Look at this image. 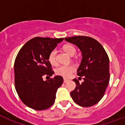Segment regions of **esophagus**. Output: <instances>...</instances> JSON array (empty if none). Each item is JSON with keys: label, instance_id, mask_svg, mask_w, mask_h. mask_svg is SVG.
Instances as JSON below:
<instances>
[{"label": "esophagus", "instance_id": "esophagus-1", "mask_svg": "<svg viewBox=\"0 0 125 125\" xmlns=\"http://www.w3.org/2000/svg\"><path fill=\"white\" fill-rule=\"evenodd\" d=\"M68 82V80H67V79H64V80H63V82L64 83H66V82Z\"/></svg>", "mask_w": 125, "mask_h": 125}]
</instances>
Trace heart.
Masks as SVG:
<instances>
[{
    "mask_svg": "<svg viewBox=\"0 0 125 125\" xmlns=\"http://www.w3.org/2000/svg\"><path fill=\"white\" fill-rule=\"evenodd\" d=\"M64 51L66 52L69 55H70L71 56H74L76 52V48L73 45L71 44H67L65 45L63 47ZM56 54L57 51L56 49H53L51 51V52L49 54V61L52 65H56L57 64V60H56ZM75 70V67L72 65H60L56 69V74L59 76H62L64 78H68L70 76L73 72H74Z\"/></svg>",
    "mask_w": 125,
    "mask_h": 125,
    "instance_id": "b5f03b06",
    "label": "heart"
}]
</instances>
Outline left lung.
Wrapping results in <instances>:
<instances>
[{"label":"left lung","instance_id":"obj_1","mask_svg":"<svg viewBox=\"0 0 125 125\" xmlns=\"http://www.w3.org/2000/svg\"><path fill=\"white\" fill-rule=\"evenodd\" d=\"M65 40L76 45L82 53L77 75L83 77V82L80 83L73 80L76 86L71 96L80 106L96 104L104 95L110 81L108 56L101 43L88 36L69 37Z\"/></svg>","mask_w":125,"mask_h":125}]
</instances>
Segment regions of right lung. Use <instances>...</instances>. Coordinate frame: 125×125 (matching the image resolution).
Listing matches in <instances>:
<instances>
[{
	"mask_svg": "<svg viewBox=\"0 0 125 125\" xmlns=\"http://www.w3.org/2000/svg\"><path fill=\"white\" fill-rule=\"evenodd\" d=\"M63 38L36 37L24 44L14 63L15 87L24 104L36 110L49 108L54 104L57 89L63 82L56 76L44 81L43 76H52L54 71L49 54Z\"/></svg>",
	"mask_w": 125,
	"mask_h": 125,
	"instance_id": "add662e5",
	"label": "right lung"
}]
</instances>
